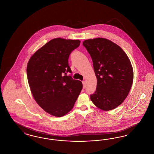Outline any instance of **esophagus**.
Here are the masks:
<instances>
[{
	"mask_svg": "<svg viewBox=\"0 0 154 154\" xmlns=\"http://www.w3.org/2000/svg\"><path fill=\"white\" fill-rule=\"evenodd\" d=\"M82 85H83V88L85 89V82L84 81H82Z\"/></svg>",
	"mask_w": 154,
	"mask_h": 154,
	"instance_id": "obj_1",
	"label": "esophagus"
}]
</instances>
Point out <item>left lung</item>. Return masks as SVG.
Instances as JSON below:
<instances>
[{
    "mask_svg": "<svg viewBox=\"0 0 154 154\" xmlns=\"http://www.w3.org/2000/svg\"><path fill=\"white\" fill-rule=\"evenodd\" d=\"M83 45L91 57L97 79L91 101L101 110L116 109L132 87L133 72L129 59L119 46L106 38L87 40Z\"/></svg>",
    "mask_w": 154,
    "mask_h": 154,
    "instance_id": "left-lung-1",
    "label": "left lung"
}]
</instances>
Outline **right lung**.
<instances>
[{
	"label": "right lung",
	"instance_id": "1",
	"mask_svg": "<svg viewBox=\"0 0 154 154\" xmlns=\"http://www.w3.org/2000/svg\"><path fill=\"white\" fill-rule=\"evenodd\" d=\"M80 41L52 39L30 58L26 73L30 91L38 104L55 117L69 112L82 88L81 81L74 80L68 59Z\"/></svg>",
	"mask_w": 154,
	"mask_h": 154
}]
</instances>
